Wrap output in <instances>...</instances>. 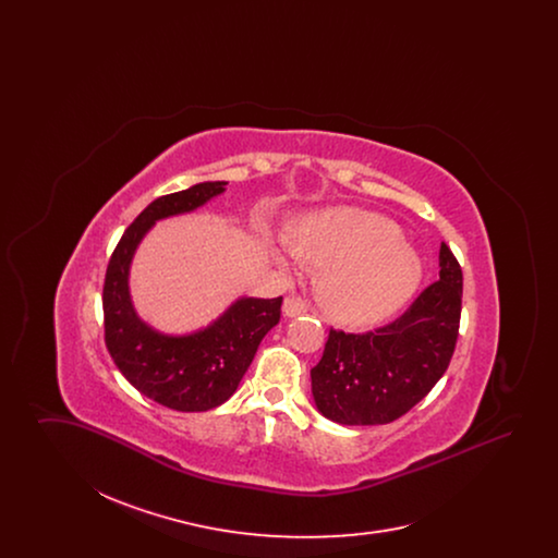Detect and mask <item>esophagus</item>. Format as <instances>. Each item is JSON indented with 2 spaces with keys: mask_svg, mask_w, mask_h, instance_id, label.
I'll use <instances>...</instances> for the list:
<instances>
[{
  "mask_svg": "<svg viewBox=\"0 0 558 558\" xmlns=\"http://www.w3.org/2000/svg\"><path fill=\"white\" fill-rule=\"evenodd\" d=\"M307 312V303L299 296H287L284 303H282V316L284 318H296L301 314Z\"/></svg>",
  "mask_w": 558,
  "mask_h": 558,
  "instance_id": "obj_1",
  "label": "esophagus"
}]
</instances>
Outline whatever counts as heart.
I'll return each mask as SVG.
<instances>
[{
	"label": "heart",
	"mask_w": 558,
	"mask_h": 558,
	"mask_svg": "<svg viewBox=\"0 0 558 558\" xmlns=\"http://www.w3.org/2000/svg\"><path fill=\"white\" fill-rule=\"evenodd\" d=\"M274 255L282 266L301 259L322 267L319 305L345 326H371L393 316L425 276L423 259L403 240L399 223L355 207H332L296 219L291 242H278Z\"/></svg>",
	"instance_id": "obj_1"
}]
</instances>
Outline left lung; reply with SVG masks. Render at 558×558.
<instances>
[{
	"mask_svg": "<svg viewBox=\"0 0 558 558\" xmlns=\"http://www.w3.org/2000/svg\"><path fill=\"white\" fill-rule=\"evenodd\" d=\"M439 280L387 326L366 335L330 330L312 396L339 425H387L412 410L450 366L462 305V269L439 248Z\"/></svg>",
	"mask_w": 558,
	"mask_h": 558,
	"instance_id": "obj_1",
	"label": "left lung"
}]
</instances>
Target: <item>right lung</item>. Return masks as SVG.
Listing matches in <instances>:
<instances>
[{
    "label": "right lung",
    "instance_id": "add662e5",
    "mask_svg": "<svg viewBox=\"0 0 558 558\" xmlns=\"http://www.w3.org/2000/svg\"><path fill=\"white\" fill-rule=\"evenodd\" d=\"M226 184L203 182L153 201L108 262L102 292L108 353L142 396L178 412H207L232 398L257 347L280 322L282 296H240L209 326L187 335H165L133 307L130 269L140 242L157 221L201 209L223 194Z\"/></svg>",
    "mask_w": 558,
    "mask_h": 558
}]
</instances>
